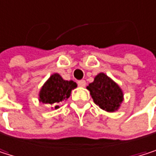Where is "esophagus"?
Masks as SVG:
<instances>
[{
	"label": "esophagus",
	"mask_w": 156,
	"mask_h": 156,
	"mask_svg": "<svg viewBox=\"0 0 156 156\" xmlns=\"http://www.w3.org/2000/svg\"><path fill=\"white\" fill-rule=\"evenodd\" d=\"M77 85L81 88H84V87H86V81L85 80H80L79 82H77Z\"/></svg>",
	"instance_id": "1"
}]
</instances>
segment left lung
<instances>
[{
	"mask_svg": "<svg viewBox=\"0 0 156 156\" xmlns=\"http://www.w3.org/2000/svg\"><path fill=\"white\" fill-rule=\"evenodd\" d=\"M87 90H90L94 103L108 112H117L124 100L121 87L103 72L95 76Z\"/></svg>",
	"mask_w": 156,
	"mask_h": 156,
	"instance_id": "obj_1",
	"label": "left lung"
}]
</instances>
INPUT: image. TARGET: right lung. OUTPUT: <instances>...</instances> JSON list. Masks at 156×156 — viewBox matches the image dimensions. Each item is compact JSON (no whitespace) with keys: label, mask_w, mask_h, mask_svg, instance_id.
Returning a JSON list of instances; mask_svg holds the SVG:
<instances>
[{"label":"right lung","mask_w":156,"mask_h":156,"mask_svg":"<svg viewBox=\"0 0 156 156\" xmlns=\"http://www.w3.org/2000/svg\"><path fill=\"white\" fill-rule=\"evenodd\" d=\"M77 87L73 80H65L58 73H54L41 87L38 93V101L46 105H51L52 109L57 110L58 104L66 101L71 91Z\"/></svg>","instance_id":"obj_1"}]
</instances>
